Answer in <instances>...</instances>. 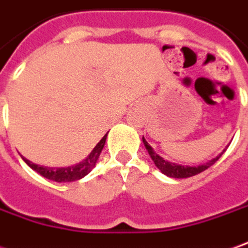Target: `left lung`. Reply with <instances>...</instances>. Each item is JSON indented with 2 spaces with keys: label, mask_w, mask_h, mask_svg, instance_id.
I'll return each instance as SVG.
<instances>
[{
  "label": "left lung",
  "mask_w": 248,
  "mask_h": 248,
  "mask_svg": "<svg viewBox=\"0 0 248 248\" xmlns=\"http://www.w3.org/2000/svg\"><path fill=\"white\" fill-rule=\"evenodd\" d=\"M142 142H143L145 148H146V150H148L150 158L153 160L154 165L157 166V168H158V169H160L161 172L164 173L165 176H168V177H172V178H188V177H192V176H196V174H199V173L204 172L205 169H208L209 166L214 165L215 162L220 158L223 152L226 150V149H224L219 155H216L215 158L209 160L208 162H205V164H202V165H197V166H189V165L184 166V165H180V164L170 162V161L164 160L161 155H158V154L154 152L153 148L149 145L143 137H142Z\"/></svg>",
  "instance_id": "1"
}]
</instances>
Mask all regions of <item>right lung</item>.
I'll return each instance as SVG.
<instances>
[{
    "label": "right lung",
    "mask_w": 248,
    "mask_h": 248,
    "mask_svg": "<svg viewBox=\"0 0 248 248\" xmlns=\"http://www.w3.org/2000/svg\"><path fill=\"white\" fill-rule=\"evenodd\" d=\"M107 134L102 140H100L96 146L93 149V152L88 154L87 157L83 161H80L79 164L72 166H67V168H48V166H41L37 164H33L32 161L27 160L22 157V160L25 161L29 168H32L34 172H37L41 174L43 177L52 180V181H56V183H70V181H76V180H80L84 176H87L88 173L91 172L98 162L100 153L103 150V146L106 143Z\"/></svg>",
    "instance_id": "1"
}]
</instances>
